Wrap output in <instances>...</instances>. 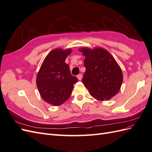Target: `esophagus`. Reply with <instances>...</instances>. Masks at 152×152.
<instances>
[{
	"label": "esophagus",
	"mask_w": 152,
	"mask_h": 152,
	"mask_svg": "<svg viewBox=\"0 0 152 152\" xmlns=\"http://www.w3.org/2000/svg\"><path fill=\"white\" fill-rule=\"evenodd\" d=\"M77 79H78L79 80H82V79H83V74H79L78 75H77Z\"/></svg>",
	"instance_id": "34e87169"
}]
</instances>
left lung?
I'll use <instances>...</instances> for the list:
<instances>
[{
    "mask_svg": "<svg viewBox=\"0 0 152 152\" xmlns=\"http://www.w3.org/2000/svg\"><path fill=\"white\" fill-rule=\"evenodd\" d=\"M79 51L85 56L83 83L90 95L101 101L112 98L120 90L123 79L116 61L103 48H83Z\"/></svg>",
    "mask_w": 152,
    "mask_h": 152,
    "instance_id": "obj_1",
    "label": "left lung"
}]
</instances>
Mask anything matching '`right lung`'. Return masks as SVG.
<instances>
[{
	"label": "right lung",
	"instance_id": "1",
	"mask_svg": "<svg viewBox=\"0 0 152 152\" xmlns=\"http://www.w3.org/2000/svg\"><path fill=\"white\" fill-rule=\"evenodd\" d=\"M71 49L53 50L48 53L37 77L36 83L44 101L53 106H59L67 101L72 94L73 84L78 79L72 76L65 62Z\"/></svg>",
	"mask_w": 152,
	"mask_h": 152
}]
</instances>
